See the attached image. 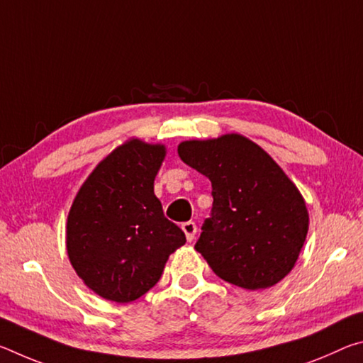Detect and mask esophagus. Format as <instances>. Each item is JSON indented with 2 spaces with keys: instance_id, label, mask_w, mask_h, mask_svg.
<instances>
[{
  "instance_id": "esophagus-1",
  "label": "esophagus",
  "mask_w": 363,
  "mask_h": 363,
  "mask_svg": "<svg viewBox=\"0 0 363 363\" xmlns=\"http://www.w3.org/2000/svg\"><path fill=\"white\" fill-rule=\"evenodd\" d=\"M181 227H182L184 233H186L187 242H192L194 238H195V233H196V225H195V223H192V220H187V223H184Z\"/></svg>"
}]
</instances>
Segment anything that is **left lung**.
I'll use <instances>...</instances> for the list:
<instances>
[{"label": "left lung", "mask_w": 363, "mask_h": 363, "mask_svg": "<svg viewBox=\"0 0 363 363\" xmlns=\"http://www.w3.org/2000/svg\"><path fill=\"white\" fill-rule=\"evenodd\" d=\"M177 153L211 181V216L195 250L213 272L247 290L286 277L306 242L309 213L284 169L240 134L184 140Z\"/></svg>", "instance_id": "left-lung-1"}]
</instances>
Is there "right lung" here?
<instances>
[{"instance_id":"1","label":"right lung","mask_w":363,"mask_h":363,"mask_svg":"<svg viewBox=\"0 0 363 363\" xmlns=\"http://www.w3.org/2000/svg\"><path fill=\"white\" fill-rule=\"evenodd\" d=\"M167 149L128 140L88 176L67 218V253L101 298L131 303L155 286L186 235L163 214L153 181Z\"/></svg>"}]
</instances>
